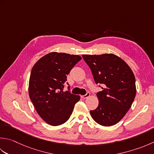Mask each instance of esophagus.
<instances>
[{
    "label": "esophagus",
    "mask_w": 154,
    "mask_h": 154,
    "mask_svg": "<svg viewBox=\"0 0 154 154\" xmlns=\"http://www.w3.org/2000/svg\"><path fill=\"white\" fill-rule=\"evenodd\" d=\"M89 96H90V93H87L86 95H81V98H82V99H87V98H88Z\"/></svg>",
    "instance_id": "obj_1"
}]
</instances>
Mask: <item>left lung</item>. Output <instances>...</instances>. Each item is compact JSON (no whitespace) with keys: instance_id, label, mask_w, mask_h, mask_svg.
I'll use <instances>...</instances> for the list:
<instances>
[{"instance_id":"8db88e82","label":"left lung","mask_w":154,"mask_h":154,"mask_svg":"<svg viewBox=\"0 0 154 154\" xmlns=\"http://www.w3.org/2000/svg\"><path fill=\"white\" fill-rule=\"evenodd\" d=\"M82 57L91 69L95 83L105 85L97 93L98 107L90 111V114L99 125H115L130 109L136 95L133 71L122 59L112 53Z\"/></svg>"}]
</instances>
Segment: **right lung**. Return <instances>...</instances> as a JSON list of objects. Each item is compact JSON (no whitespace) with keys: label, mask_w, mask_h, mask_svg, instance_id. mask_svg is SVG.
<instances>
[{"label":"right lung","mask_w":154,"mask_h":154,"mask_svg":"<svg viewBox=\"0 0 154 154\" xmlns=\"http://www.w3.org/2000/svg\"><path fill=\"white\" fill-rule=\"evenodd\" d=\"M81 59L79 55L51 52L33 66L30 75L29 95L42 119L53 126L69 119L80 96L63 91L67 75Z\"/></svg>","instance_id":"add662e5"}]
</instances>
